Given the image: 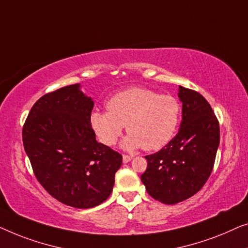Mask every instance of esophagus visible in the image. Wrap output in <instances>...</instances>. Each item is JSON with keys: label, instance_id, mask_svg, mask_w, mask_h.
<instances>
[{"label": "esophagus", "instance_id": "34e87169", "mask_svg": "<svg viewBox=\"0 0 248 248\" xmlns=\"http://www.w3.org/2000/svg\"><path fill=\"white\" fill-rule=\"evenodd\" d=\"M131 159H132L131 156H129V155H123V160H124V163H129V162H130Z\"/></svg>", "mask_w": 248, "mask_h": 248}]
</instances>
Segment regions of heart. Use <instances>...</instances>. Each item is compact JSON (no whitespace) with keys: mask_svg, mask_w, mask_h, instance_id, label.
I'll return each mask as SVG.
<instances>
[{"mask_svg":"<svg viewBox=\"0 0 248 248\" xmlns=\"http://www.w3.org/2000/svg\"><path fill=\"white\" fill-rule=\"evenodd\" d=\"M108 111H94L90 121L100 140L113 146L127 124V151H157L172 140L181 120L180 101L146 88H129L107 102Z\"/></svg>","mask_w":248,"mask_h":248,"instance_id":"heart-1","label":"heart"}]
</instances>
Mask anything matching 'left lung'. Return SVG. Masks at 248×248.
Returning a JSON list of instances; mask_svg holds the SVG:
<instances>
[{"label":"left lung","instance_id":"8db88e82","mask_svg":"<svg viewBox=\"0 0 248 248\" xmlns=\"http://www.w3.org/2000/svg\"><path fill=\"white\" fill-rule=\"evenodd\" d=\"M179 97V132L159 152L145 156L147 169L141 174L148 194L165 204L179 203L201 190L214 169L220 140L219 123L208 101L183 86Z\"/></svg>","mask_w":248,"mask_h":248}]
</instances>
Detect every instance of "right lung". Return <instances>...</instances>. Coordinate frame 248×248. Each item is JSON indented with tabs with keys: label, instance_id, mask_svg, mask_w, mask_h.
Listing matches in <instances>:
<instances>
[{
	"label": "right lung",
	"instance_id": "add662e5",
	"mask_svg": "<svg viewBox=\"0 0 248 248\" xmlns=\"http://www.w3.org/2000/svg\"><path fill=\"white\" fill-rule=\"evenodd\" d=\"M79 88L41 96L28 114L22 140L44 189L66 205L89 209L109 198L123 156L96 141L90 121L94 102Z\"/></svg>",
	"mask_w": 248,
	"mask_h": 248
}]
</instances>
